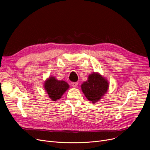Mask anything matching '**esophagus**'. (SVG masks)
<instances>
[{
	"mask_svg": "<svg viewBox=\"0 0 150 150\" xmlns=\"http://www.w3.org/2000/svg\"><path fill=\"white\" fill-rule=\"evenodd\" d=\"M71 85H72L74 88H76L77 85H78V83L76 82H72V83H71Z\"/></svg>",
	"mask_w": 150,
	"mask_h": 150,
	"instance_id": "obj_1",
	"label": "esophagus"
}]
</instances>
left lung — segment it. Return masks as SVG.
Segmentation results:
<instances>
[{
	"mask_svg": "<svg viewBox=\"0 0 150 150\" xmlns=\"http://www.w3.org/2000/svg\"><path fill=\"white\" fill-rule=\"evenodd\" d=\"M81 87L86 97L95 103L107 92L109 83L106 78L98 73L93 72L89 75L88 80L84 81Z\"/></svg>",
	"mask_w": 150,
	"mask_h": 150,
	"instance_id": "obj_1",
	"label": "left lung"
}]
</instances>
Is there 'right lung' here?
<instances>
[{
    "label": "right lung",
    "instance_id": "add662e5",
    "mask_svg": "<svg viewBox=\"0 0 150 150\" xmlns=\"http://www.w3.org/2000/svg\"><path fill=\"white\" fill-rule=\"evenodd\" d=\"M69 88V85L66 81L58 80L54 76L47 78L44 83L45 91L49 98L54 101L59 100Z\"/></svg>",
    "mask_w": 150,
    "mask_h": 150
}]
</instances>
